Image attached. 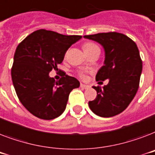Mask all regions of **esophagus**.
Here are the masks:
<instances>
[{"label": "esophagus", "instance_id": "1", "mask_svg": "<svg viewBox=\"0 0 155 155\" xmlns=\"http://www.w3.org/2000/svg\"><path fill=\"white\" fill-rule=\"evenodd\" d=\"M80 87H82L83 89H87V88H89L90 86L89 85H86L84 84H80Z\"/></svg>", "mask_w": 155, "mask_h": 155}]
</instances>
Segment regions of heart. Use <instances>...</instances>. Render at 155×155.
Returning <instances> with one entry per match:
<instances>
[{
  "instance_id": "obj_1",
  "label": "heart",
  "mask_w": 155,
  "mask_h": 155,
  "mask_svg": "<svg viewBox=\"0 0 155 155\" xmlns=\"http://www.w3.org/2000/svg\"><path fill=\"white\" fill-rule=\"evenodd\" d=\"M95 47H97V45L92 43V42H87V43H85L84 45V51H88V50H91L92 48H95Z\"/></svg>"
}]
</instances>
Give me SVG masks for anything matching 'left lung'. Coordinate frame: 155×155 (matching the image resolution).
I'll list each match as a JSON object with an SVG mask.
<instances>
[{
    "instance_id": "1",
    "label": "left lung",
    "mask_w": 155,
    "mask_h": 155,
    "mask_svg": "<svg viewBox=\"0 0 155 155\" xmlns=\"http://www.w3.org/2000/svg\"><path fill=\"white\" fill-rule=\"evenodd\" d=\"M84 38L103 47L104 66L98 71L96 80H108L106 86L93 87L97 96L88 102L89 108L101 117L117 115L127 108L138 89L142 71L138 48L132 39L120 33H99Z\"/></svg>"
}]
</instances>
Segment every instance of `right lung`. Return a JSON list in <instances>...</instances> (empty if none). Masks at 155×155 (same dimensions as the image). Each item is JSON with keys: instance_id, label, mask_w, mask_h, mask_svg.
Segmentation results:
<instances>
[{"instance_id": "1", "label": "right lung", "mask_w": 155, "mask_h": 155, "mask_svg": "<svg viewBox=\"0 0 155 155\" xmlns=\"http://www.w3.org/2000/svg\"><path fill=\"white\" fill-rule=\"evenodd\" d=\"M82 38L38 30L28 35L16 49L11 75L21 103L33 115L52 120L64 112L77 79L66 75L58 81L49 73L63 62L68 48Z\"/></svg>"}]
</instances>
